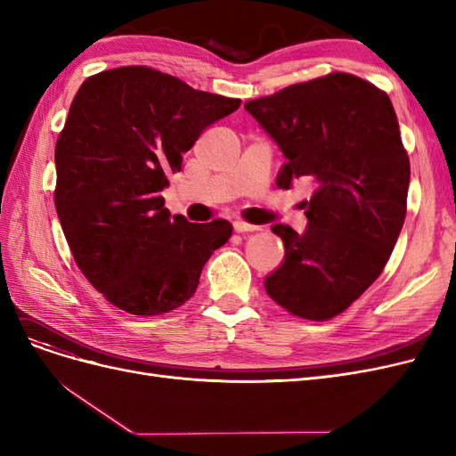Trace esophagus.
<instances>
[{
    "mask_svg": "<svg viewBox=\"0 0 456 456\" xmlns=\"http://www.w3.org/2000/svg\"><path fill=\"white\" fill-rule=\"evenodd\" d=\"M233 230H236L238 233H247V232L258 230V226L249 224V223H243V220H236V223H233Z\"/></svg>",
    "mask_w": 456,
    "mask_h": 456,
    "instance_id": "34e87169",
    "label": "esophagus"
}]
</instances>
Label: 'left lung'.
I'll list each match as a JSON object with an SVG mask.
<instances>
[{
  "instance_id": "obj_1",
  "label": "left lung",
  "mask_w": 456,
  "mask_h": 456,
  "mask_svg": "<svg viewBox=\"0 0 456 456\" xmlns=\"http://www.w3.org/2000/svg\"><path fill=\"white\" fill-rule=\"evenodd\" d=\"M287 163L278 186L312 178L305 233L272 232L285 245L266 293L302 320L327 322L382 273L407 213L409 156L390 96L369 81L330 72L245 104Z\"/></svg>"
}]
</instances>
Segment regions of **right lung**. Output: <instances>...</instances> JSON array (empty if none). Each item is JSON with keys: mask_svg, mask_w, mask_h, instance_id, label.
Returning a JSON list of instances; mask_svg holds the SVG:
<instances>
[{"mask_svg": "<svg viewBox=\"0 0 456 456\" xmlns=\"http://www.w3.org/2000/svg\"><path fill=\"white\" fill-rule=\"evenodd\" d=\"M240 104L148 66L104 70L79 87L54 146V207L77 268L110 305L161 315L196 293L232 224L171 216L159 191L203 129Z\"/></svg>", "mask_w": 456, "mask_h": 456, "instance_id": "1", "label": "right lung"}]
</instances>
